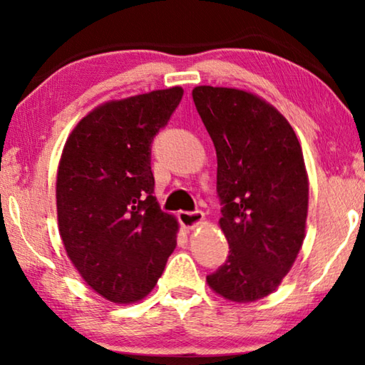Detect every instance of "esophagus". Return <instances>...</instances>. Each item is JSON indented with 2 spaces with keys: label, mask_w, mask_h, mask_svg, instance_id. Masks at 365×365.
Wrapping results in <instances>:
<instances>
[{
  "label": "esophagus",
  "mask_w": 365,
  "mask_h": 365,
  "mask_svg": "<svg viewBox=\"0 0 365 365\" xmlns=\"http://www.w3.org/2000/svg\"><path fill=\"white\" fill-rule=\"evenodd\" d=\"M178 217H179V222H181V226L186 229H194L201 226L204 222L202 211H181L178 214Z\"/></svg>",
  "instance_id": "34e87169"
}]
</instances>
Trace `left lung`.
<instances>
[{
  "label": "left lung",
  "instance_id": "8db88e82",
  "mask_svg": "<svg viewBox=\"0 0 365 365\" xmlns=\"http://www.w3.org/2000/svg\"><path fill=\"white\" fill-rule=\"evenodd\" d=\"M196 109L217 156L219 219L229 256L207 284L232 302L276 291L304 237L309 181L301 144L287 119L256 94L197 86Z\"/></svg>",
  "mask_w": 365,
  "mask_h": 365
}]
</instances>
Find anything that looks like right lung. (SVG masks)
<instances>
[{
	"mask_svg": "<svg viewBox=\"0 0 365 365\" xmlns=\"http://www.w3.org/2000/svg\"><path fill=\"white\" fill-rule=\"evenodd\" d=\"M182 94L174 86L104 103L64 144L56 179L59 234L88 286L111 302L146 297L176 247V217L153 196L151 143Z\"/></svg>",
	"mask_w": 365,
	"mask_h": 365,
	"instance_id": "obj_1",
	"label": "right lung"
}]
</instances>
